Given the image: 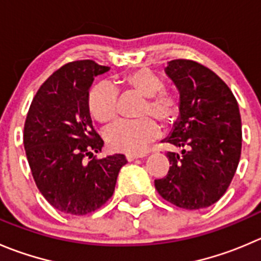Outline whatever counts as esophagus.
Listing matches in <instances>:
<instances>
[{
  "label": "esophagus",
  "instance_id": "obj_1",
  "mask_svg": "<svg viewBox=\"0 0 261 261\" xmlns=\"http://www.w3.org/2000/svg\"><path fill=\"white\" fill-rule=\"evenodd\" d=\"M138 158H143V155H135V153H128V155H126V160L128 161H133Z\"/></svg>",
  "mask_w": 261,
  "mask_h": 261
}]
</instances>
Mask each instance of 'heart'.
Wrapping results in <instances>:
<instances>
[{
	"label": "heart",
	"instance_id": "b5f03b06",
	"mask_svg": "<svg viewBox=\"0 0 261 261\" xmlns=\"http://www.w3.org/2000/svg\"><path fill=\"white\" fill-rule=\"evenodd\" d=\"M126 88L146 97L143 115H151L164 126H169L180 113L179 98L175 93L164 89V82L150 69H138L123 78ZM89 110L101 123H109L118 115V91L113 84L101 82L92 88L88 98ZM160 133L159 125L150 118L140 120H120L108 128L105 140L114 151L125 153L143 152L148 143Z\"/></svg>",
	"mask_w": 261,
	"mask_h": 261
}]
</instances>
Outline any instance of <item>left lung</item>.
I'll return each mask as SVG.
<instances>
[{
  "instance_id": "left-lung-1",
  "label": "left lung",
  "mask_w": 261,
  "mask_h": 261,
  "mask_svg": "<svg viewBox=\"0 0 261 261\" xmlns=\"http://www.w3.org/2000/svg\"><path fill=\"white\" fill-rule=\"evenodd\" d=\"M179 91L180 113L164 142L169 172L155 180L164 200L178 207L212 206L225 193L237 170L242 147L241 115L229 87L206 66L178 59L165 68Z\"/></svg>"
}]
</instances>
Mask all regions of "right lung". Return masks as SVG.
<instances>
[{
    "label": "right lung",
    "mask_w": 261,
    "mask_h": 261,
    "mask_svg": "<svg viewBox=\"0 0 261 261\" xmlns=\"http://www.w3.org/2000/svg\"><path fill=\"white\" fill-rule=\"evenodd\" d=\"M110 70L92 60L73 61L55 71L34 96L24 124V148L39 192L55 209L86 215L113 196L121 153L93 158L103 141L89 115V88ZM90 159L86 161V158Z\"/></svg>",
    "instance_id": "right-lung-1"
}]
</instances>
